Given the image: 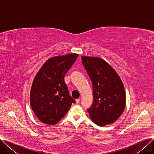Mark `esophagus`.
<instances>
[{
    "mask_svg": "<svg viewBox=\"0 0 154 154\" xmlns=\"http://www.w3.org/2000/svg\"><path fill=\"white\" fill-rule=\"evenodd\" d=\"M80 99H76V100H75V102H76V103H79V102H80Z\"/></svg>",
    "mask_w": 154,
    "mask_h": 154,
    "instance_id": "34e87169",
    "label": "esophagus"
}]
</instances>
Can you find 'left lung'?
Instances as JSON below:
<instances>
[{
    "label": "left lung",
    "mask_w": 154,
    "mask_h": 154,
    "mask_svg": "<svg viewBox=\"0 0 154 154\" xmlns=\"http://www.w3.org/2000/svg\"><path fill=\"white\" fill-rule=\"evenodd\" d=\"M82 60L92 83L94 102L87 109L90 117L99 126L111 124L125 107L126 95L122 80L110 65L101 58L82 56Z\"/></svg>",
    "instance_id": "left-lung-1"
}]
</instances>
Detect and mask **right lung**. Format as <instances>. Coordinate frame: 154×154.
<instances>
[{
    "instance_id": "right-lung-1",
    "label": "right lung",
    "mask_w": 154,
    "mask_h": 154,
    "mask_svg": "<svg viewBox=\"0 0 154 154\" xmlns=\"http://www.w3.org/2000/svg\"><path fill=\"white\" fill-rule=\"evenodd\" d=\"M78 56L72 53L48 59L35 76L30 89V106L44 124L58 123L72 103L75 102L69 95L63 78Z\"/></svg>"
}]
</instances>
